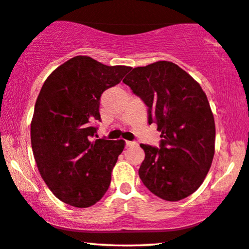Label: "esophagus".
<instances>
[{"instance_id":"esophagus-1","label":"esophagus","mask_w":249,"mask_h":249,"mask_svg":"<svg viewBox=\"0 0 249 249\" xmlns=\"http://www.w3.org/2000/svg\"><path fill=\"white\" fill-rule=\"evenodd\" d=\"M126 146H132V145H136L135 141H125Z\"/></svg>"}]
</instances>
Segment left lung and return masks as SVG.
Masks as SVG:
<instances>
[{"mask_svg":"<svg viewBox=\"0 0 249 249\" xmlns=\"http://www.w3.org/2000/svg\"><path fill=\"white\" fill-rule=\"evenodd\" d=\"M123 82L148 107V123H156L161 132L159 148L141 144L145 152L139 169L142 183L164 201L193 194L214 156V118L204 91L167 61L133 69Z\"/></svg>","mask_w":249,"mask_h":249,"instance_id":"8db88e82","label":"left lung"}]
</instances>
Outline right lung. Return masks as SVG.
Instances as JSON below:
<instances>
[{
  "mask_svg": "<svg viewBox=\"0 0 249 249\" xmlns=\"http://www.w3.org/2000/svg\"><path fill=\"white\" fill-rule=\"evenodd\" d=\"M131 68L107 66L75 56L58 66L41 87L31 121V146L48 188L66 204L89 208L110 185L123 140H94L105 90L118 85Z\"/></svg>",
  "mask_w": 249,
  "mask_h": 249,
  "instance_id": "add662e5",
  "label": "right lung"
}]
</instances>
